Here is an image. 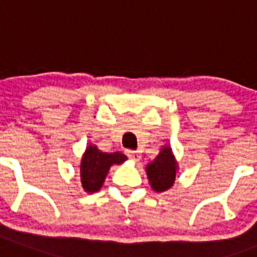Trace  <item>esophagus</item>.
Returning <instances> with one entry per match:
<instances>
[{
  "label": "esophagus",
  "mask_w": 257,
  "mask_h": 257,
  "mask_svg": "<svg viewBox=\"0 0 257 257\" xmlns=\"http://www.w3.org/2000/svg\"><path fill=\"white\" fill-rule=\"evenodd\" d=\"M126 156L133 161H139L140 160V153L137 151H126Z\"/></svg>",
  "instance_id": "34e87169"
}]
</instances>
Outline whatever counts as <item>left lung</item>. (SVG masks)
<instances>
[{"instance_id":"1","label":"left lung","mask_w":257,"mask_h":257,"mask_svg":"<svg viewBox=\"0 0 257 257\" xmlns=\"http://www.w3.org/2000/svg\"><path fill=\"white\" fill-rule=\"evenodd\" d=\"M177 161L171 147L161 148L159 156L147 165V175L153 191L164 192L173 185L177 173Z\"/></svg>"}]
</instances>
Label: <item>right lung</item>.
<instances>
[{"mask_svg": "<svg viewBox=\"0 0 257 257\" xmlns=\"http://www.w3.org/2000/svg\"><path fill=\"white\" fill-rule=\"evenodd\" d=\"M125 160L126 156L120 152L106 153L101 152L96 145L86 147L80 164V177L84 191L88 193L100 191L110 167L122 164Z\"/></svg>", "mask_w": 257, "mask_h": 257, "instance_id": "right-lung-1", "label": "right lung"}]
</instances>
